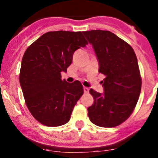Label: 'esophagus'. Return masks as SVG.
<instances>
[{"instance_id": "1", "label": "esophagus", "mask_w": 158, "mask_h": 158, "mask_svg": "<svg viewBox=\"0 0 158 158\" xmlns=\"http://www.w3.org/2000/svg\"><path fill=\"white\" fill-rule=\"evenodd\" d=\"M83 89H84V92H85V93H88V92H89V89L88 88V87H84Z\"/></svg>"}]
</instances>
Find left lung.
<instances>
[{"label":"left lung","mask_w":158,"mask_h":158,"mask_svg":"<svg viewBox=\"0 0 158 158\" xmlns=\"http://www.w3.org/2000/svg\"><path fill=\"white\" fill-rule=\"evenodd\" d=\"M98 61L104 92L89 90L94 103L88 108L91 122L112 128L125 122L133 112L141 89L138 60L132 47L108 30L84 31Z\"/></svg>","instance_id":"1"}]
</instances>
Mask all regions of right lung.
Segmentation results:
<instances>
[{
  "label": "right lung",
  "mask_w": 158,
  "mask_h": 158,
  "mask_svg": "<svg viewBox=\"0 0 158 158\" xmlns=\"http://www.w3.org/2000/svg\"><path fill=\"white\" fill-rule=\"evenodd\" d=\"M88 42L82 32H47L25 51L21 62L20 84L26 105L36 120L49 127L65 125L83 94L79 81L61 79L76 49Z\"/></svg>",
  "instance_id": "obj_1"
}]
</instances>
